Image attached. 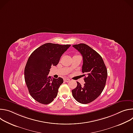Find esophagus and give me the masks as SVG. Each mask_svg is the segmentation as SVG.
Returning <instances> with one entry per match:
<instances>
[{
	"instance_id": "1",
	"label": "esophagus",
	"mask_w": 133,
	"mask_h": 133,
	"mask_svg": "<svg viewBox=\"0 0 133 133\" xmlns=\"http://www.w3.org/2000/svg\"><path fill=\"white\" fill-rule=\"evenodd\" d=\"M64 81L66 82H68L70 81V79H68V78H64Z\"/></svg>"
}]
</instances>
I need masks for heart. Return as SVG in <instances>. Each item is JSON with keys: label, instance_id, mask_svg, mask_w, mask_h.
I'll return each instance as SVG.
<instances>
[{"label": "heart", "instance_id": "obj_1", "mask_svg": "<svg viewBox=\"0 0 133 133\" xmlns=\"http://www.w3.org/2000/svg\"><path fill=\"white\" fill-rule=\"evenodd\" d=\"M75 56H77V55H75Z\"/></svg>", "mask_w": 133, "mask_h": 133}]
</instances>
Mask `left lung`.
Segmentation results:
<instances>
[{"mask_svg":"<svg viewBox=\"0 0 133 133\" xmlns=\"http://www.w3.org/2000/svg\"><path fill=\"white\" fill-rule=\"evenodd\" d=\"M82 54L83 59L82 72L85 84L72 90L73 97L78 102L86 104L95 100L104 89L107 77V70L101 55L85 44L72 45ZM87 76L86 77L85 76Z\"/></svg>","mask_w":133,"mask_h":133,"instance_id":"8db88e82","label":"left lung"}]
</instances>
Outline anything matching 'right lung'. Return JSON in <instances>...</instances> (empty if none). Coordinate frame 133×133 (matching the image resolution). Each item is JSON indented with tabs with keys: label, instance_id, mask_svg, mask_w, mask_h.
Listing matches in <instances>:
<instances>
[{
	"label": "right lung",
	"instance_id": "right-lung-1",
	"mask_svg": "<svg viewBox=\"0 0 133 133\" xmlns=\"http://www.w3.org/2000/svg\"><path fill=\"white\" fill-rule=\"evenodd\" d=\"M70 45L46 43L30 55L24 71L25 80L31 96L43 104L52 102L57 95L63 79L51 78L48 74L51 66H56Z\"/></svg>",
	"mask_w": 133,
	"mask_h": 133
}]
</instances>
